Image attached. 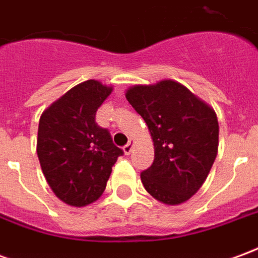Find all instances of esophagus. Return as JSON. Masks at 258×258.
<instances>
[{
	"instance_id": "esophagus-1",
	"label": "esophagus",
	"mask_w": 258,
	"mask_h": 258,
	"mask_svg": "<svg viewBox=\"0 0 258 258\" xmlns=\"http://www.w3.org/2000/svg\"><path fill=\"white\" fill-rule=\"evenodd\" d=\"M133 146H134V144H133V141H128V144H127V145H125L123 148L124 153H125V155H130V153L133 152Z\"/></svg>"
}]
</instances>
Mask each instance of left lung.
<instances>
[{"label":"left lung","instance_id":"8db88e82","mask_svg":"<svg viewBox=\"0 0 258 258\" xmlns=\"http://www.w3.org/2000/svg\"><path fill=\"white\" fill-rule=\"evenodd\" d=\"M125 98L151 133L155 160L141 173L145 189L164 205L189 200L207 178L218 151L214 109L174 80L133 85Z\"/></svg>","mask_w":258,"mask_h":258}]
</instances>
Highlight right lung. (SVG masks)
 I'll use <instances>...</instances> for the list:
<instances>
[{"instance_id":"obj_1","label":"right lung","mask_w":258,"mask_h":258,"mask_svg":"<svg viewBox=\"0 0 258 258\" xmlns=\"http://www.w3.org/2000/svg\"><path fill=\"white\" fill-rule=\"evenodd\" d=\"M113 87L87 80L42 112L37 155L53 194L66 205L84 207L101 198L113 164L123 151L95 121Z\"/></svg>"}]
</instances>
